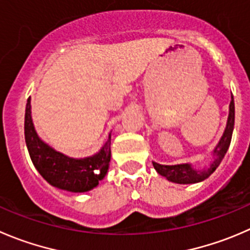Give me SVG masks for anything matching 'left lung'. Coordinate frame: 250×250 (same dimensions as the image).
Listing matches in <instances>:
<instances>
[{
    "mask_svg": "<svg viewBox=\"0 0 250 250\" xmlns=\"http://www.w3.org/2000/svg\"><path fill=\"white\" fill-rule=\"evenodd\" d=\"M232 100L229 104V121H227L226 129H225L224 135H222L221 140L219 142L217 146L215 147L214 155L216 159L211 164V166L207 169H202L198 171L194 169L189 164H182V165H172V166H166V165H160L156 162H152L154 168L156 169L157 173L161 176L166 177L168 181L174 182V183L179 184H190V183H198L204 179H207L215 169L219 167L221 164L222 159H224L225 154L229 150V144H231L232 139V132H233V125H234V101L233 95L231 96Z\"/></svg>",
    "mask_w": 250,
    "mask_h": 250,
    "instance_id": "obj_1",
    "label": "left lung"
}]
</instances>
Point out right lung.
<instances>
[{
	"instance_id": "1",
	"label": "right lung",
	"mask_w": 250,
	"mask_h": 250,
	"mask_svg": "<svg viewBox=\"0 0 250 250\" xmlns=\"http://www.w3.org/2000/svg\"><path fill=\"white\" fill-rule=\"evenodd\" d=\"M24 134L34 166L51 186L74 193L88 192L107 173L111 161V134L103 149L94 156L78 160L61 154L36 134L31 121L30 98L25 107Z\"/></svg>"
}]
</instances>
